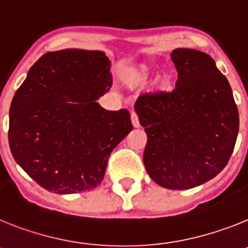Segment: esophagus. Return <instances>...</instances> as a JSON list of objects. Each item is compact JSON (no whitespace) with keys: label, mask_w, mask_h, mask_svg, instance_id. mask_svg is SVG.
I'll return each instance as SVG.
<instances>
[{"label":"esophagus","mask_w":248,"mask_h":248,"mask_svg":"<svg viewBox=\"0 0 248 248\" xmlns=\"http://www.w3.org/2000/svg\"><path fill=\"white\" fill-rule=\"evenodd\" d=\"M131 121H132V126L135 127V128H137V127H140L139 116H137L136 112H132V113H131Z\"/></svg>","instance_id":"34e87169"}]
</instances>
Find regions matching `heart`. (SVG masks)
Returning a JSON list of instances; mask_svg holds the SVG:
<instances>
[{"instance_id":"heart-1","label":"heart","mask_w":248,"mask_h":248,"mask_svg":"<svg viewBox=\"0 0 248 248\" xmlns=\"http://www.w3.org/2000/svg\"><path fill=\"white\" fill-rule=\"evenodd\" d=\"M150 77V70L148 68H141V70L136 71L131 76V82L135 83V85H139V83L146 82Z\"/></svg>"}]
</instances>
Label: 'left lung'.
<instances>
[{
    "mask_svg": "<svg viewBox=\"0 0 248 248\" xmlns=\"http://www.w3.org/2000/svg\"><path fill=\"white\" fill-rule=\"evenodd\" d=\"M172 91L142 93L135 103L147 143L150 177L170 189H188L216 177L237 140L238 109L231 86L207 53L176 48Z\"/></svg>",
    "mask_w": 248,
    "mask_h": 248,
    "instance_id": "1",
    "label": "left lung"
}]
</instances>
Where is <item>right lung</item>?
Returning a JSON list of instances; mask_svg holds the SVG:
<instances>
[{"label": "right lung", "instance_id": "obj_1", "mask_svg": "<svg viewBox=\"0 0 248 248\" xmlns=\"http://www.w3.org/2000/svg\"><path fill=\"white\" fill-rule=\"evenodd\" d=\"M101 51L47 52L30 68L10 107L8 142L16 162L49 192L91 191L112 150L132 131L130 112L97 103L112 86Z\"/></svg>", "mask_w": 248, "mask_h": 248}]
</instances>
